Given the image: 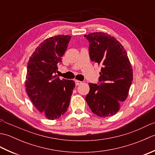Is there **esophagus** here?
Instances as JSON below:
<instances>
[{
  "mask_svg": "<svg viewBox=\"0 0 155 155\" xmlns=\"http://www.w3.org/2000/svg\"><path fill=\"white\" fill-rule=\"evenodd\" d=\"M75 84H76V85H80L81 84H82V82L80 81L76 80L75 81Z\"/></svg>",
  "mask_w": 155,
  "mask_h": 155,
  "instance_id": "34e87169",
  "label": "esophagus"
}]
</instances>
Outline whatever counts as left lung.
Listing matches in <instances>:
<instances>
[{"label": "left lung", "mask_w": 155, "mask_h": 155, "mask_svg": "<svg viewBox=\"0 0 155 155\" xmlns=\"http://www.w3.org/2000/svg\"><path fill=\"white\" fill-rule=\"evenodd\" d=\"M89 42L91 60L102 65L98 84L89 83L86 96L92 112L101 117H111L127 99L133 79V68L123 46L103 32L84 35Z\"/></svg>", "instance_id": "left-lung-1"}]
</instances>
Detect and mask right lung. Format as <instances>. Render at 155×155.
Here are the masks:
<instances>
[{
	"label": "right lung",
	"instance_id": "add662e5",
	"mask_svg": "<svg viewBox=\"0 0 155 155\" xmlns=\"http://www.w3.org/2000/svg\"><path fill=\"white\" fill-rule=\"evenodd\" d=\"M71 38L69 35L47 38L28 62L26 91L34 106L49 120L57 119L67 112L75 87L74 81L61 80L56 74Z\"/></svg>",
	"mask_w": 155,
	"mask_h": 155
}]
</instances>
